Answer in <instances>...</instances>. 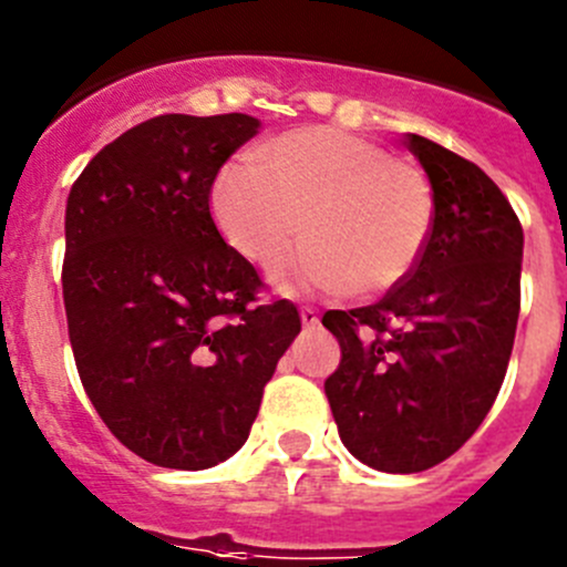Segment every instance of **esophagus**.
<instances>
[{"label": "esophagus", "instance_id": "34e87169", "mask_svg": "<svg viewBox=\"0 0 567 567\" xmlns=\"http://www.w3.org/2000/svg\"><path fill=\"white\" fill-rule=\"evenodd\" d=\"M300 323H303V329H315L320 323V311L311 309V306H303L300 309Z\"/></svg>", "mask_w": 567, "mask_h": 567}]
</instances>
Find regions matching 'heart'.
<instances>
[{"mask_svg": "<svg viewBox=\"0 0 567 567\" xmlns=\"http://www.w3.org/2000/svg\"><path fill=\"white\" fill-rule=\"evenodd\" d=\"M258 168L227 165L210 190L225 241L267 267L300 236L311 241L275 269L287 292L379 295L402 284L433 233V190L382 145L326 126L258 145Z\"/></svg>", "mask_w": 567, "mask_h": 567, "instance_id": "1", "label": "heart"}]
</instances>
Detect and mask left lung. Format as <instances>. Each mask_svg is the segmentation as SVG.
<instances>
[{
  "instance_id": "1",
  "label": "left lung",
  "mask_w": 567,
  "mask_h": 567,
  "mask_svg": "<svg viewBox=\"0 0 567 567\" xmlns=\"http://www.w3.org/2000/svg\"><path fill=\"white\" fill-rule=\"evenodd\" d=\"M433 188V233L379 303L326 311L342 360L326 396L348 453L410 475L446 461L495 404L520 315L523 227L470 159L404 137Z\"/></svg>"
}]
</instances>
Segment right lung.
Returning <instances> with one entry per match:
<instances>
[{
    "label": "right lung",
    "instance_id": "right-lung-1",
    "mask_svg": "<svg viewBox=\"0 0 567 567\" xmlns=\"http://www.w3.org/2000/svg\"><path fill=\"white\" fill-rule=\"evenodd\" d=\"M249 114H159L83 168L66 199L61 269L83 391L148 464L207 470L247 441L264 385L300 331L289 300L258 303L256 267L210 216Z\"/></svg>",
    "mask_w": 567,
    "mask_h": 567
}]
</instances>
